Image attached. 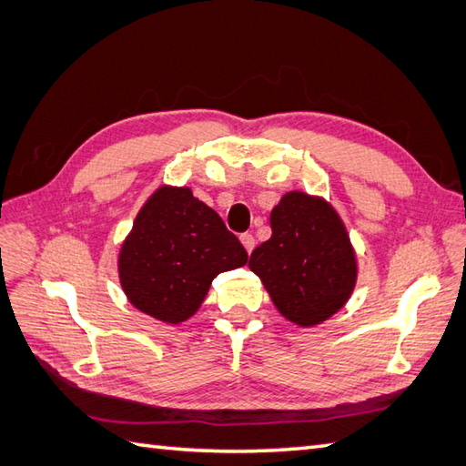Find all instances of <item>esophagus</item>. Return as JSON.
Masks as SVG:
<instances>
[{
    "label": "esophagus",
    "mask_w": 466,
    "mask_h": 466,
    "mask_svg": "<svg viewBox=\"0 0 466 466\" xmlns=\"http://www.w3.org/2000/svg\"><path fill=\"white\" fill-rule=\"evenodd\" d=\"M240 242H242V246H244L246 252H248V254L254 250L256 240H254L252 234H242V236H240Z\"/></svg>",
    "instance_id": "1"
}]
</instances>
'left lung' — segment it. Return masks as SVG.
Here are the masks:
<instances>
[{"label":"left lung","mask_w":466,"mask_h":466,"mask_svg":"<svg viewBox=\"0 0 466 466\" xmlns=\"http://www.w3.org/2000/svg\"><path fill=\"white\" fill-rule=\"evenodd\" d=\"M270 240L250 256L266 292L286 320L319 326L349 302L359 260L340 214L322 196L286 192L270 212Z\"/></svg>","instance_id":"1"}]
</instances>
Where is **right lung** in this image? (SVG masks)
<instances>
[{"label": "right lung", "instance_id": "1", "mask_svg": "<svg viewBox=\"0 0 466 466\" xmlns=\"http://www.w3.org/2000/svg\"><path fill=\"white\" fill-rule=\"evenodd\" d=\"M248 262L222 218L187 186H160L137 212L117 254V279L134 309L180 324L200 309L220 272Z\"/></svg>", "mask_w": 466, "mask_h": 466}]
</instances>
